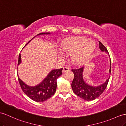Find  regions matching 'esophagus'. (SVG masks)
Segmentation results:
<instances>
[{
	"instance_id": "34e87169",
	"label": "esophagus",
	"mask_w": 126,
	"mask_h": 126,
	"mask_svg": "<svg viewBox=\"0 0 126 126\" xmlns=\"http://www.w3.org/2000/svg\"><path fill=\"white\" fill-rule=\"evenodd\" d=\"M69 70H70V69H69V68H68V67H64V68H63V69L62 70V72L64 73L65 72L69 71Z\"/></svg>"
}]
</instances>
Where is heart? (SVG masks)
<instances>
[{
    "label": "heart",
    "instance_id": "obj_1",
    "mask_svg": "<svg viewBox=\"0 0 126 126\" xmlns=\"http://www.w3.org/2000/svg\"><path fill=\"white\" fill-rule=\"evenodd\" d=\"M60 48L64 54L71 56V61L75 65H80L91 56L95 49V43L85 37H73L63 41Z\"/></svg>",
    "mask_w": 126,
    "mask_h": 126
}]
</instances>
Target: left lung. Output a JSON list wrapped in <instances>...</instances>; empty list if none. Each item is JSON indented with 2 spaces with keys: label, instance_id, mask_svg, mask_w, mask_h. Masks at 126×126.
<instances>
[{
  "label": "left lung",
  "instance_id": "1",
  "mask_svg": "<svg viewBox=\"0 0 126 126\" xmlns=\"http://www.w3.org/2000/svg\"><path fill=\"white\" fill-rule=\"evenodd\" d=\"M99 42V48L102 51L108 52L106 48L101 42ZM110 65L111 60L110 58ZM83 67L72 69L71 71L74 72V78L71 84L73 91L79 97L82 98L86 101H91L98 98L106 89L109 83L110 77L107 79L106 82L99 86H91L84 82L83 78ZM110 75L111 66L110 69Z\"/></svg>",
  "mask_w": 126,
  "mask_h": 126
}]
</instances>
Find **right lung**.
Returning <instances> with one entry per match:
<instances>
[{
	"label": "right lung",
	"mask_w": 126,
	"mask_h": 126,
	"mask_svg": "<svg viewBox=\"0 0 126 126\" xmlns=\"http://www.w3.org/2000/svg\"><path fill=\"white\" fill-rule=\"evenodd\" d=\"M43 34L50 33H41L39 35ZM21 62V55L20 54L17 65ZM62 70L63 68L52 70L41 83L34 87L26 85L19 76L17 77L21 89L29 98L37 102H43L55 94L57 87V79L62 74Z\"/></svg>",
	"instance_id": "right-lung-1"
}]
</instances>
